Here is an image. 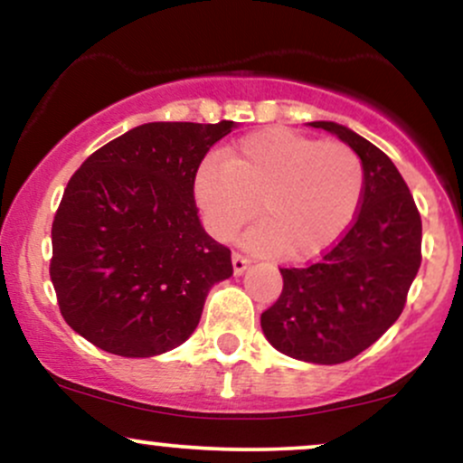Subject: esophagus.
I'll list each match as a JSON object with an SVG mask.
<instances>
[{"mask_svg": "<svg viewBox=\"0 0 463 463\" xmlns=\"http://www.w3.org/2000/svg\"><path fill=\"white\" fill-rule=\"evenodd\" d=\"M232 264H233V273H236V275H242L244 270L249 269V264H251V262H249V260L244 258V255H241V253H233V255H232Z\"/></svg>", "mask_w": 463, "mask_h": 463, "instance_id": "obj_1", "label": "esophagus"}]
</instances>
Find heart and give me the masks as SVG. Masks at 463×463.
<instances>
[{"label":"heart","instance_id":"heart-1","mask_svg":"<svg viewBox=\"0 0 463 463\" xmlns=\"http://www.w3.org/2000/svg\"><path fill=\"white\" fill-rule=\"evenodd\" d=\"M205 227L230 241L258 210L244 236L262 255L307 262L329 251L355 221L364 165L349 145L314 140L295 129L253 132L225 157H208L193 184Z\"/></svg>","mask_w":463,"mask_h":463}]
</instances>
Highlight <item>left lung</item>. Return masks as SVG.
<instances>
[{"instance_id": "1", "label": "left lung", "mask_w": 463, "mask_h": 463, "mask_svg": "<svg viewBox=\"0 0 463 463\" xmlns=\"http://www.w3.org/2000/svg\"><path fill=\"white\" fill-rule=\"evenodd\" d=\"M312 128L338 136L364 165V194L351 230L317 264L279 269L284 290L260 318L266 340L288 357L342 364L396 323L420 269L422 222L394 162L334 121Z\"/></svg>"}]
</instances>
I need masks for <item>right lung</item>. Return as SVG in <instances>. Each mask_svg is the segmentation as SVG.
<instances>
[{
  "instance_id": "add662e5",
  "label": "right lung",
  "mask_w": 463,
  "mask_h": 463,
  "mask_svg": "<svg viewBox=\"0 0 463 463\" xmlns=\"http://www.w3.org/2000/svg\"><path fill=\"white\" fill-rule=\"evenodd\" d=\"M236 128L145 123L97 149L64 188L52 225V284L75 334L121 357H154L197 329L232 253L208 236L193 184Z\"/></svg>"
}]
</instances>
